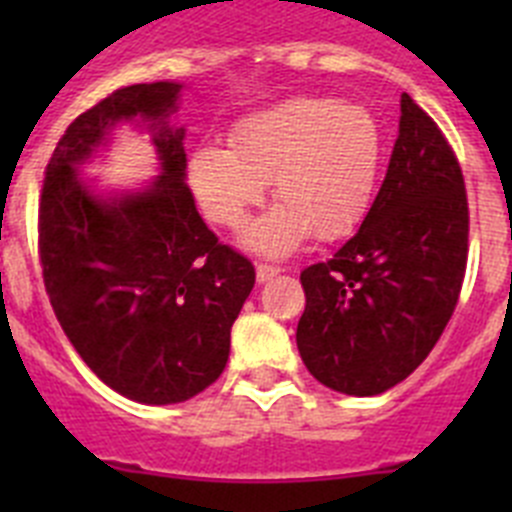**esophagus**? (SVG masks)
<instances>
[{
	"label": "esophagus",
	"instance_id": "34e87169",
	"mask_svg": "<svg viewBox=\"0 0 512 512\" xmlns=\"http://www.w3.org/2000/svg\"><path fill=\"white\" fill-rule=\"evenodd\" d=\"M279 266H274V264H259L256 266V279H259L261 284L264 282H269V279H274L279 274Z\"/></svg>",
	"mask_w": 512,
	"mask_h": 512
}]
</instances>
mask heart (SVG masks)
Wrapping results in <instances>:
<instances>
[{
    "instance_id": "heart-1",
    "label": "heart",
    "mask_w": 512,
    "mask_h": 512,
    "mask_svg": "<svg viewBox=\"0 0 512 512\" xmlns=\"http://www.w3.org/2000/svg\"><path fill=\"white\" fill-rule=\"evenodd\" d=\"M384 156L382 125L364 104L297 97L246 117L230 151L205 146L192 156V187L220 228L238 230L271 182L277 210L248 230L253 251L284 256L312 233H351L372 205Z\"/></svg>"
}]
</instances>
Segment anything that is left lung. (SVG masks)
Returning <instances> with one entry per match:
<instances>
[{
    "instance_id": "left-lung-1",
    "label": "left lung",
    "mask_w": 512,
    "mask_h": 512,
    "mask_svg": "<svg viewBox=\"0 0 512 512\" xmlns=\"http://www.w3.org/2000/svg\"><path fill=\"white\" fill-rule=\"evenodd\" d=\"M372 210L333 259L300 274L297 348L307 372L343 395H379L418 369L459 302L469 205L459 158L408 94Z\"/></svg>"
}]
</instances>
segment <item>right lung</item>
I'll list each match as a JSON object with an SVG mask.
<instances>
[{
	"instance_id": "1",
	"label": "right lung",
	"mask_w": 512,
	"mask_h": 512,
	"mask_svg": "<svg viewBox=\"0 0 512 512\" xmlns=\"http://www.w3.org/2000/svg\"><path fill=\"white\" fill-rule=\"evenodd\" d=\"M176 97L171 81L133 84L81 112L45 166L38 207L43 282L63 333L107 387L143 405L184 402L223 374L230 328L256 282L184 182V130L166 125ZM130 116L152 120L165 174L146 193L97 201L75 164Z\"/></svg>"
}]
</instances>
